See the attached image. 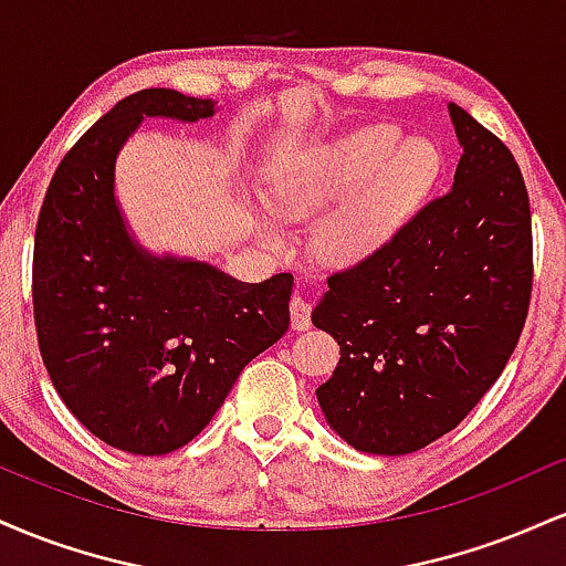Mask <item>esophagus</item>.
<instances>
[{
	"label": "esophagus",
	"instance_id": "obj_1",
	"mask_svg": "<svg viewBox=\"0 0 566 566\" xmlns=\"http://www.w3.org/2000/svg\"><path fill=\"white\" fill-rule=\"evenodd\" d=\"M290 319H292V329L303 333V329L311 327V305L303 301L301 295H295L290 301Z\"/></svg>",
	"mask_w": 566,
	"mask_h": 566
}]
</instances>
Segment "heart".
Wrapping results in <instances>:
<instances>
[{"mask_svg": "<svg viewBox=\"0 0 566 566\" xmlns=\"http://www.w3.org/2000/svg\"><path fill=\"white\" fill-rule=\"evenodd\" d=\"M396 127H367L327 151L276 175L269 205L276 218L301 220L355 188L322 223L316 252L327 261H356L386 242L415 210L439 172V157L423 140H407ZM263 237L279 244L274 220H263Z\"/></svg>", "mask_w": 566, "mask_h": 566, "instance_id": "obj_1", "label": "heart"}]
</instances>
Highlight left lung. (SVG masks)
Here are the masks:
<instances>
[{"mask_svg":"<svg viewBox=\"0 0 566 566\" xmlns=\"http://www.w3.org/2000/svg\"><path fill=\"white\" fill-rule=\"evenodd\" d=\"M463 157L447 193L333 271L314 324L340 346L316 388L327 423L373 454L458 428L511 359L532 297L530 193L511 148L450 103Z\"/></svg>","mask_w":566,"mask_h":566,"instance_id":"obj_1","label":"left lung"}]
</instances>
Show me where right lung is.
<instances>
[{
  "instance_id": "obj_1",
  "label": "right lung",
  "mask_w": 566,
  "mask_h": 566,
  "mask_svg": "<svg viewBox=\"0 0 566 566\" xmlns=\"http://www.w3.org/2000/svg\"><path fill=\"white\" fill-rule=\"evenodd\" d=\"M212 97L127 95L61 159L34 237V327L74 418L106 444L167 454L212 420L239 373L287 333L292 274L244 284L205 263L157 261L129 242L114 159L143 116L197 122Z\"/></svg>"
}]
</instances>
